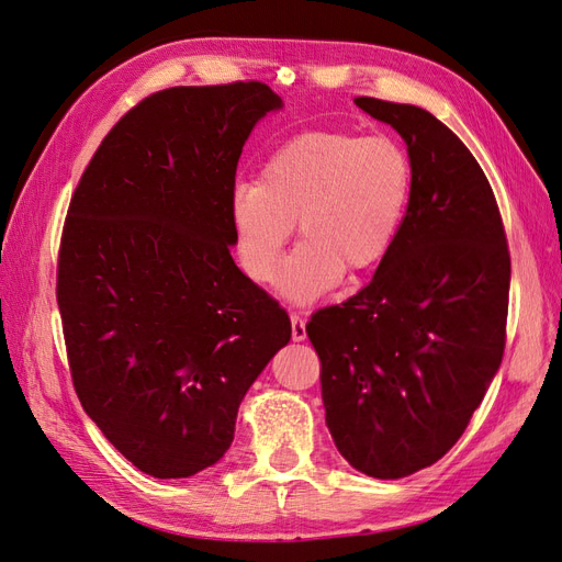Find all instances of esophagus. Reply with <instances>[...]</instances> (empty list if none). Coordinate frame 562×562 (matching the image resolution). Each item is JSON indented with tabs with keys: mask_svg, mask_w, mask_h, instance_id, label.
I'll return each mask as SVG.
<instances>
[{
	"mask_svg": "<svg viewBox=\"0 0 562 562\" xmlns=\"http://www.w3.org/2000/svg\"><path fill=\"white\" fill-rule=\"evenodd\" d=\"M291 330H293V339L295 342H302L304 337H307V318L302 314H291Z\"/></svg>",
	"mask_w": 562,
	"mask_h": 562,
	"instance_id": "obj_1",
	"label": "esophagus"
}]
</instances>
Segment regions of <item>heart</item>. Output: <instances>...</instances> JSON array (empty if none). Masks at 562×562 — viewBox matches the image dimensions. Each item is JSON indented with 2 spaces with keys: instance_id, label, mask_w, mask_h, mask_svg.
Wrapping results in <instances>:
<instances>
[{
  "instance_id": "heart-1",
  "label": "heart",
  "mask_w": 562,
  "mask_h": 562,
  "mask_svg": "<svg viewBox=\"0 0 562 562\" xmlns=\"http://www.w3.org/2000/svg\"><path fill=\"white\" fill-rule=\"evenodd\" d=\"M413 192V161L391 135L310 131L265 159L258 182L229 192V225L246 277H277L295 220L302 241L281 291L310 302L337 285L342 271L378 267L396 241Z\"/></svg>"
}]
</instances>
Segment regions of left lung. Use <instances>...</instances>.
Returning <instances> with one entry per match:
<instances>
[{
  "label": "left lung",
  "instance_id": "1",
  "mask_svg": "<svg viewBox=\"0 0 562 562\" xmlns=\"http://www.w3.org/2000/svg\"><path fill=\"white\" fill-rule=\"evenodd\" d=\"M394 126L413 192L375 277L307 323L326 424L347 462L403 479L469 427L506 345L512 255L497 199L469 147L415 105L353 98Z\"/></svg>",
  "mask_w": 562,
  "mask_h": 562
}]
</instances>
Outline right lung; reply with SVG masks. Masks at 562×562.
I'll return each mask as SVG.
<instances>
[{"instance_id":"right-lung-1","label":"right lung","mask_w":562,"mask_h":562,"mask_svg":"<svg viewBox=\"0 0 562 562\" xmlns=\"http://www.w3.org/2000/svg\"><path fill=\"white\" fill-rule=\"evenodd\" d=\"M262 81L173 87L131 108L70 199L56 297L87 415L133 467L187 479L234 440L291 318L234 265L229 192Z\"/></svg>"}]
</instances>
